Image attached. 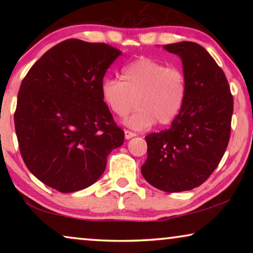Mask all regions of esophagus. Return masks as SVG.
<instances>
[{
    "mask_svg": "<svg viewBox=\"0 0 253 253\" xmlns=\"http://www.w3.org/2000/svg\"><path fill=\"white\" fill-rule=\"evenodd\" d=\"M124 136H126V139H131V138L136 136V133L132 132V131L126 130V131H124Z\"/></svg>",
    "mask_w": 253,
    "mask_h": 253,
    "instance_id": "1",
    "label": "esophagus"
}]
</instances>
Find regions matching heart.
I'll list each match as a JSON object with an SVG mask.
<instances>
[{
    "label": "heart",
    "mask_w": 253,
    "mask_h": 253,
    "mask_svg": "<svg viewBox=\"0 0 253 253\" xmlns=\"http://www.w3.org/2000/svg\"><path fill=\"white\" fill-rule=\"evenodd\" d=\"M103 103L116 117L126 120L131 129L144 130L158 122H172L184 106L186 79L181 69L148 57H139L122 69V81L106 77L100 85Z\"/></svg>",
    "instance_id": "1"
}]
</instances>
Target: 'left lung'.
<instances>
[{
	"label": "left lung",
	"mask_w": 253,
	"mask_h": 253,
	"mask_svg": "<svg viewBox=\"0 0 253 253\" xmlns=\"http://www.w3.org/2000/svg\"><path fill=\"white\" fill-rule=\"evenodd\" d=\"M181 57L186 98L170 127L145 137L144 178L166 192L202 185L220 164L230 138L234 99L222 69L205 48L191 41L165 44Z\"/></svg>",
	"instance_id": "8db88e82"
}]
</instances>
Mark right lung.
I'll use <instances>...</instances> for the list:
<instances>
[{
	"mask_svg": "<svg viewBox=\"0 0 253 253\" xmlns=\"http://www.w3.org/2000/svg\"><path fill=\"white\" fill-rule=\"evenodd\" d=\"M122 54L106 43L62 41L23 79L15 129L26 167L44 184L68 193L98 181L124 131L100 95L107 69Z\"/></svg>",
	"mask_w": 253,
	"mask_h": 253,
	"instance_id": "1",
	"label": "right lung"
}]
</instances>
